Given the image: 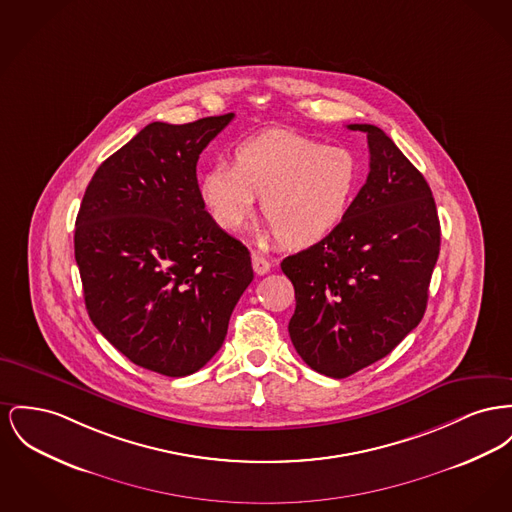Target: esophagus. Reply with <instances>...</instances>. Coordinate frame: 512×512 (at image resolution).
<instances>
[{"instance_id":"esophagus-1","label":"esophagus","mask_w":512,"mask_h":512,"mask_svg":"<svg viewBox=\"0 0 512 512\" xmlns=\"http://www.w3.org/2000/svg\"><path fill=\"white\" fill-rule=\"evenodd\" d=\"M251 263H253V271L257 272L259 276H263V274L271 271V263L263 255H259V253L251 255Z\"/></svg>"}]
</instances>
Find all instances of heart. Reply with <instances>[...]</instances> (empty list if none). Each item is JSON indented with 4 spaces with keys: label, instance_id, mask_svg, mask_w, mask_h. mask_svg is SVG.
I'll return each mask as SVG.
<instances>
[{
    "label": "heart",
    "instance_id": "b5f03b06",
    "mask_svg": "<svg viewBox=\"0 0 512 512\" xmlns=\"http://www.w3.org/2000/svg\"><path fill=\"white\" fill-rule=\"evenodd\" d=\"M358 158L342 147L290 131H269L240 143L234 166L216 162L201 178V197L224 230L253 216L257 197L269 238L311 247L332 236L360 191Z\"/></svg>",
    "mask_w": 512,
    "mask_h": 512
}]
</instances>
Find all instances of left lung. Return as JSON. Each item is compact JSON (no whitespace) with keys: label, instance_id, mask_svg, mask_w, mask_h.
Returning <instances> with one entry per match:
<instances>
[{"label":"left lung","instance_id":"obj_1","mask_svg":"<svg viewBox=\"0 0 512 512\" xmlns=\"http://www.w3.org/2000/svg\"><path fill=\"white\" fill-rule=\"evenodd\" d=\"M369 176L340 228L286 257L296 290L288 332L301 360L344 379L391 354L420 325L439 257L441 226L420 170L369 123Z\"/></svg>","mask_w":512,"mask_h":512}]
</instances>
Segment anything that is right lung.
Returning <instances> with one entry per match:
<instances>
[{
	"label": "right lung",
	"mask_w": 512,
	"mask_h": 512,
	"mask_svg": "<svg viewBox=\"0 0 512 512\" xmlns=\"http://www.w3.org/2000/svg\"><path fill=\"white\" fill-rule=\"evenodd\" d=\"M234 114L154 121L94 172L75 222V261L94 327L166 377L220 350L253 280L251 257L205 211L199 154Z\"/></svg>",
	"instance_id": "add662e5"
}]
</instances>
